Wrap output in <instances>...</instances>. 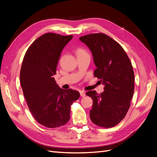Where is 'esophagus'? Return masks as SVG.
Listing matches in <instances>:
<instances>
[{"label": "esophagus", "instance_id": "34e87169", "mask_svg": "<svg viewBox=\"0 0 157 157\" xmlns=\"http://www.w3.org/2000/svg\"><path fill=\"white\" fill-rule=\"evenodd\" d=\"M80 96H81V97H84L85 96H86V93H85L84 91H80Z\"/></svg>", "mask_w": 157, "mask_h": 157}]
</instances>
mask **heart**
Instances as JSON below:
<instances>
[{
    "instance_id": "heart-1",
    "label": "heart",
    "mask_w": 157,
    "mask_h": 157,
    "mask_svg": "<svg viewBox=\"0 0 157 157\" xmlns=\"http://www.w3.org/2000/svg\"><path fill=\"white\" fill-rule=\"evenodd\" d=\"M77 54L78 56H81V55H84V54H88L86 51L82 49V48H78L77 50Z\"/></svg>"
}]
</instances>
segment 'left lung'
<instances>
[{"mask_svg": "<svg viewBox=\"0 0 157 157\" xmlns=\"http://www.w3.org/2000/svg\"><path fill=\"white\" fill-rule=\"evenodd\" d=\"M92 52L96 69L94 77L105 86L103 92L89 91L93 100L90 119L97 126L111 128L126 115L134 91V73L130 60L122 47L103 33L79 38Z\"/></svg>", "mask_w": 157, "mask_h": 157, "instance_id": "left-lung-1", "label": "left lung"}]
</instances>
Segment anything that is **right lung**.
Here are the masks:
<instances>
[{"label":"right lung","instance_id":"right-lung-1","mask_svg":"<svg viewBox=\"0 0 157 157\" xmlns=\"http://www.w3.org/2000/svg\"><path fill=\"white\" fill-rule=\"evenodd\" d=\"M73 37L46 33L33 42L23 58L20 71L23 95L35 119L47 128L65 124L71 105L80 97L77 91L59 88L54 78L61 52Z\"/></svg>","mask_w":157,"mask_h":157}]
</instances>
